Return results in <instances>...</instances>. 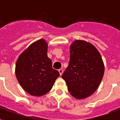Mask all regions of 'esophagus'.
Returning <instances> with one entry per match:
<instances>
[{
	"label": "esophagus",
	"mask_w": 120,
	"mask_h": 120,
	"mask_svg": "<svg viewBox=\"0 0 120 120\" xmlns=\"http://www.w3.org/2000/svg\"><path fill=\"white\" fill-rule=\"evenodd\" d=\"M58 72H59V73H60V76H62L63 74V70L62 69H60L58 70Z\"/></svg>",
	"instance_id": "34e87169"
}]
</instances>
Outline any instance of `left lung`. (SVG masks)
Segmentation results:
<instances>
[{
	"label": "left lung",
	"mask_w": 120,
	"mask_h": 120,
	"mask_svg": "<svg viewBox=\"0 0 120 120\" xmlns=\"http://www.w3.org/2000/svg\"><path fill=\"white\" fill-rule=\"evenodd\" d=\"M69 48V64L62 78L71 95L84 99L98 88L104 74V62L97 49L86 41L76 40Z\"/></svg>",
	"instance_id": "left-lung-1"
}]
</instances>
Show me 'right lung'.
<instances>
[{
    "instance_id": "obj_1",
    "label": "right lung",
    "mask_w": 120,
    "mask_h": 120,
    "mask_svg": "<svg viewBox=\"0 0 120 120\" xmlns=\"http://www.w3.org/2000/svg\"><path fill=\"white\" fill-rule=\"evenodd\" d=\"M48 44L41 39L29 46L18 56L15 74L23 89L35 97H41L51 90L59 72L52 68L48 57Z\"/></svg>"
}]
</instances>
